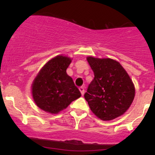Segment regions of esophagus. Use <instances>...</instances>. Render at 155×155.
Returning a JSON list of instances; mask_svg holds the SVG:
<instances>
[{
  "label": "esophagus",
  "instance_id": "obj_1",
  "mask_svg": "<svg viewBox=\"0 0 155 155\" xmlns=\"http://www.w3.org/2000/svg\"><path fill=\"white\" fill-rule=\"evenodd\" d=\"M79 91H80L82 95H84V94H85V88L83 87H79Z\"/></svg>",
  "mask_w": 155,
  "mask_h": 155
}]
</instances>
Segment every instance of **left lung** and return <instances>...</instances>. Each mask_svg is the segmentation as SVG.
<instances>
[{
  "mask_svg": "<svg viewBox=\"0 0 155 155\" xmlns=\"http://www.w3.org/2000/svg\"><path fill=\"white\" fill-rule=\"evenodd\" d=\"M94 78L84 97L91 110L104 121L121 116L135 97V87L130 77L119 62L111 58H87Z\"/></svg>",
  "mask_w": 155,
  "mask_h": 155,
  "instance_id": "obj_1",
  "label": "left lung"
}]
</instances>
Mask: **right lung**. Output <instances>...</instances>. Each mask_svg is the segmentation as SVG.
<instances>
[{"mask_svg": "<svg viewBox=\"0 0 155 155\" xmlns=\"http://www.w3.org/2000/svg\"><path fill=\"white\" fill-rule=\"evenodd\" d=\"M71 61L70 58L61 54L40 70L31 86L33 98L39 108L57 114L80 97V91L66 72Z\"/></svg>", "mask_w": 155, "mask_h": 155, "instance_id": "obj_1", "label": "right lung"}]
</instances>
